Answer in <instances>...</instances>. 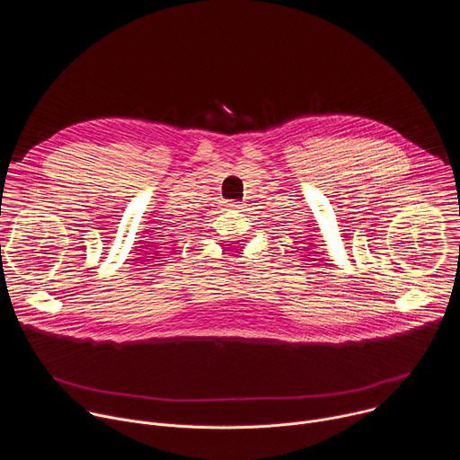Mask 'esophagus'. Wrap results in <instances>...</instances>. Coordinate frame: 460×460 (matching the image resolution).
Here are the masks:
<instances>
[{
	"instance_id": "obj_1",
	"label": "esophagus",
	"mask_w": 460,
	"mask_h": 460,
	"mask_svg": "<svg viewBox=\"0 0 460 460\" xmlns=\"http://www.w3.org/2000/svg\"><path fill=\"white\" fill-rule=\"evenodd\" d=\"M226 206L229 211H242V202H238V200H227Z\"/></svg>"
}]
</instances>
